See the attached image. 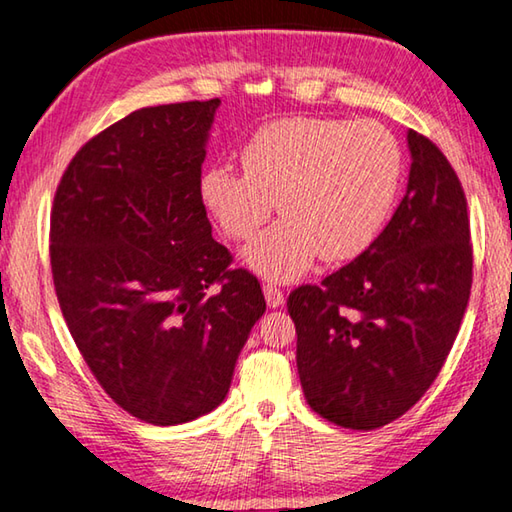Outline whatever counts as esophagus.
<instances>
[{
    "label": "esophagus",
    "mask_w": 512,
    "mask_h": 512,
    "mask_svg": "<svg viewBox=\"0 0 512 512\" xmlns=\"http://www.w3.org/2000/svg\"><path fill=\"white\" fill-rule=\"evenodd\" d=\"M264 296L268 307H282L284 305V293L280 287H275V284H264Z\"/></svg>",
    "instance_id": "obj_1"
}]
</instances>
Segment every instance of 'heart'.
I'll use <instances>...</instances> for the list:
<instances>
[{"mask_svg":"<svg viewBox=\"0 0 512 512\" xmlns=\"http://www.w3.org/2000/svg\"><path fill=\"white\" fill-rule=\"evenodd\" d=\"M244 171L214 164L201 201L219 228L246 241L277 210L284 219L246 250L266 280H296L320 255L348 262L375 244L402 183V151L377 121L282 119L250 137Z\"/></svg>","mask_w":512,"mask_h":512,"instance_id":"heart-1","label":"heart"}]
</instances>
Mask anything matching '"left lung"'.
<instances>
[{
	"label": "left lung",
	"mask_w": 512,
	"mask_h": 512,
	"mask_svg": "<svg viewBox=\"0 0 512 512\" xmlns=\"http://www.w3.org/2000/svg\"><path fill=\"white\" fill-rule=\"evenodd\" d=\"M406 194L375 244L287 300L311 409L345 429L393 422L427 393L452 350L472 289L467 201L452 164L406 133Z\"/></svg>",
	"instance_id": "left-lung-1"
}]
</instances>
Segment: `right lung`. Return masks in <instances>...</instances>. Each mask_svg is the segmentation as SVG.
Listing matches in <instances>:
<instances>
[{
  "label": "right lung",
  "instance_id": "obj_1",
  "mask_svg": "<svg viewBox=\"0 0 512 512\" xmlns=\"http://www.w3.org/2000/svg\"><path fill=\"white\" fill-rule=\"evenodd\" d=\"M219 99L135 110L74 155L51 210V275L103 391L155 427L216 409L266 311L201 201Z\"/></svg>",
  "mask_w": 512,
  "mask_h": 512
}]
</instances>
